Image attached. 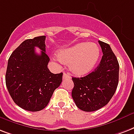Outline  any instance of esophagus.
I'll list each match as a JSON object with an SVG mask.
<instances>
[{"label": "esophagus", "instance_id": "esophagus-1", "mask_svg": "<svg viewBox=\"0 0 134 134\" xmlns=\"http://www.w3.org/2000/svg\"><path fill=\"white\" fill-rule=\"evenodd\" d=\"M71 78V76H70V74L69 73H64L63 74V79H70Z\"/></svg>", "mask_w": 134, "mask_h": 134}]
</instances>
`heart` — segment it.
<instances>
[{
	"label": "heart",
	"instance_id": "1",
	"mask_svg": "<svg viewBox=\"0 0 134 134\" xmlns=\"http://www.w3.org/2000/svg\"><path fill=\"white\" fill-rule=\"evenodd\" d=\"M60 60L69 63V69L76 75L88 73L94 67L100 56V48L94 43H79L70 48L61 50Z\"/></svg>",
	"mask_w": 134,
	"mask_h": 134
}]
</instances>
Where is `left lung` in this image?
I'll return each instance as SVG.
<instances>
[{"instance_id":"8db88e82","label":"left lung","mask_w":134,"mask_h":134,"mask_svg":"<svg viewBox=\"0 0 134 134\" xmlns=\"http://www.w3.org/2000/svg\"><path fill=\"white\" fill-rule=\"evenodd\" d=\"M103 57L94 71L83 77H72L71 96L76 105L85 112H93L109 103L119 82V65L110 45L98 41Z\"/></svg>"}]
</instances>
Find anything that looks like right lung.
Here are the masks:
<instances>
[{
    "instance_id": "right-lung-1",
    "label": "right lung",
    "mask_w": 134,
    "mask_h": 134,
    "mask_svg": "<svg viewBox=\"0 0 134 134\" xmlns=\"http://www.w3.org/2000/svg\"><path fill=\"white\" fill-rule=\"evenodd\" d=\"M46 36L26 39L9 58L5 83L13 101L25 110L37 112L48 104L54 91L63 81V73L53 74L48 68ZM42 50L37 54L35 47Z\"/></svg>"
}]
</instances>
